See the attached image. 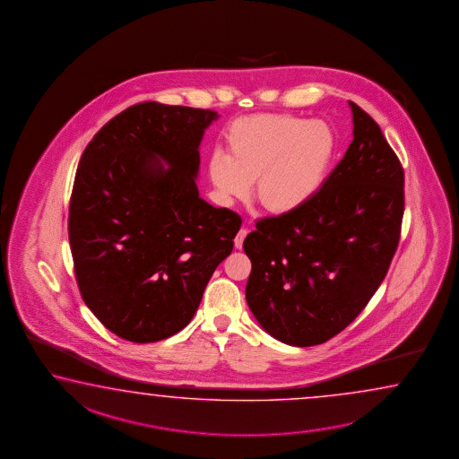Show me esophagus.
Instances as JSON below:
<instances>
[{"mask_svg":"<svg viewBox=\"0 0 459 459\" xmlns=\"http://www.w3.org/2000/svg\"><path fill=\"white\" fill-rule=\"evenodd\" d=\"M247 235H248V229H244V227H242V229L238 230V234H237L234 240L235 248H237V250H240V248L244 247V240Z\"/></svg>","mask_w":459,"mask_h":459,"instance_id":"esophagus-1","label":"esophagus"}]
</instances>
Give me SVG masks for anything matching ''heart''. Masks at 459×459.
Returning <instances> with one entry per match:
<instances>
[{
    "label": "heart",
    "mask_w": 459,
    "mask_h": 459,
    "mask_svg": "<svg viewBox=\"0 0 459 459\" xmlns=\"http://www.w3.org/2000/svg\"><path fill=\"white\" fill-rule=\"evenodd\" d=\"M227 153L215 150L209 177L224 203L245 199L255 181L263 207L276 214L306 206L327 177L335 152L328 124L292 114L258 113L225 131Z\"/></svg>",
    "instance_id": "1"
}]
</instances>
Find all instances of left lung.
<instances>
[{
    "label": "left lung",
    "instance_id": "left-lung-1",
    "mask_svg": "<svg viewBox=\"0 0 459 459\" xmlns=\"http://www.w3.org/2000/svg\"><path fill=\"white\" fill-rule=\"evenodd\" d=\"M353 141L306 206L264 217L247 235L245 298L263 330L320 345L381 286L401 238L403 169L375 119L350 101Z\"/></svg>",
    "mask_w": 459,
    "mask_h": 459
}]
</instances>
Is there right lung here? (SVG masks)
<instances>
[{
	"mask_svg": "<svg viewBox=\"0 0 459 459\" xmlns=\"http://www.w3.org/2000/svg\"><path fill=\"white\" fill-rule=\"evenodd\" d=\"M217 117L134 104L104 124L80 159L68 214L76 282L117 337L152 343L178 333L232 253L240 215L211 206L196 186L199 145Z\"/></svg>",
	"mask_w": 459,
	"mask_h": 459,
	"instance_id": "right-lung-1",
	"label": "right lung"
}]
</instances>
